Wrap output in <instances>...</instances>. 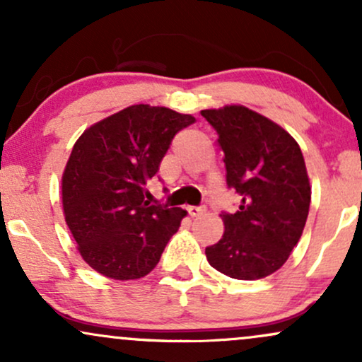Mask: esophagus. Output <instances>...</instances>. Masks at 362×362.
<instances>
[{
    "label": "esophagus",
    "instance_id": "1",
    "mask_svg": "<svg viewBox=\"0 0 362 362\" xmlns=\"http://www.w3.org/2000/svg\"><path fill=\"white\" fill-rule=\"evenodd\" d=\"M204 207H199V206H187V213L189 216H192V218H197V216H201L204 213Z\"/></svg>",
    "mask_w": 362,
    "mask_h": 362
}]
</instances>
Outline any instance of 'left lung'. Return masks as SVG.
Returning <instances> with one entry per match:
<instances>
[{"label":"left lung","instance_id":"1","mask_svg":"<svg viewBox=\"0 0 362 362\" xmlns=\"http://www.w3.org/2000/svg\"><path fill=\"white\" fill-rule=\"evenodd\" d=\"M224 153L226 185L242 197L223 213V238L206 248L224 276L253 281L282 267L300 242L311 187L298 143L284 129L247 107L202 110Z\"/></svg>","mask_w":362,"mask_h":362}]
</instances>
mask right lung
<instances>
[{
  "mask_svg": "<svg viewBox=\"0 0 362 362\" xmlns=\"http://www.w3.org/2000/svg\"><path fill=\"white\" fill-rule=\"evenodd\" d=\"M192 115L165 107L132 105L86 129L62 175V207L83 260L102 276L139 279L187 214L149 204L146 184L160 170L173 138Z\"/></svg>",
  "mask_w": 362,
  "mask_h": 362,
  "instance_id": "1",
  "label": "right lung"
}]
</instances>
